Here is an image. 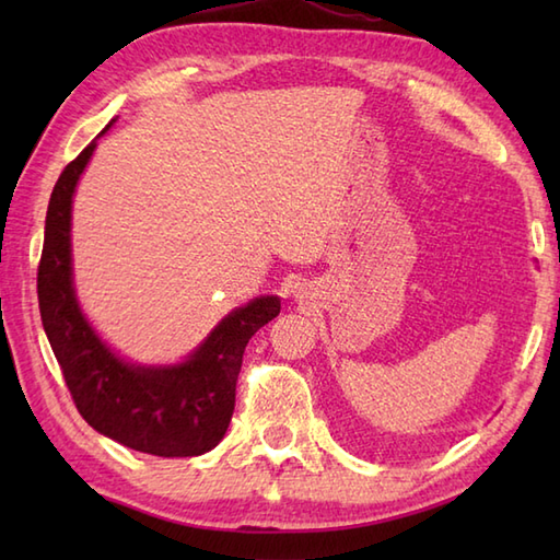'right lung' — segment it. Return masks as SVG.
<instances>
[{
	"label": "right lung",
	"mask_w": 560,
	"mask_h": 560,
	"mask_svg": "<svg viewBox=\"0 0 560 560\" xmlns=\"http://www.w3.org/2000/svg\"><path fill=\"white\" fill-rule=\"evenodd\" d=\"M96 147L91 141L67 165L47 205L38 267L47 341L79 413L101 435L156 457L205 455L229 431L247 341L281 313V299L259 295L235 307L180 363L141 365L113 351L81 311L71 267V201Z\"/></svg>",
	"instance_id": "right-lung-1"
}]
</instances>
